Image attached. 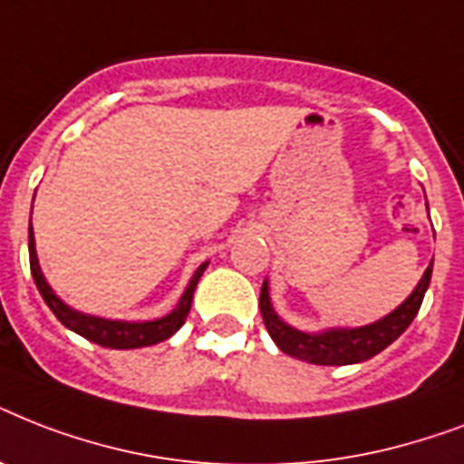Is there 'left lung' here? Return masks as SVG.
<instances>
[{"instance_id":"8db88e82","label":"left lung","mask_w":464,"mask_h":464,"mask_svg":"<svg viewBox=\"0 0 464 464\" xmlns=\"http://www.w3.org/2000/svg\"><path fill=\"white\" fill-rule=\"evenodd\" d=\"M433 262L417 284V289L411 291V296L404 301L397 310L390 315L366 327H356V330H330L323 334H305L301 330H294L286 323L279 320L272 304H269V289L267 282L262 284L260 291V313L262 323L267 327L269 337L275 339V344L289 356H296L308 363L317 366H349V363H361V361L373 359L375 353H381L385 346H390L407 327L411 320L417 317L424 294L431 282Z\"/></svg>"}]
</instances>
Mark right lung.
I'll return each instance as SVG.
<instances>
[{
  "mask_svg": "<svg viewBox=\"0 0 464 464\" xmlns=\"http://www.w3.org/2000/svg\"><path fill=\"white\" fill-rule=\"evenodd\" d=\"M28 255H31V275L33 282L38 286L40 296L50 305V310L54 313V317L60 320L64 327L74 330L76 334H82L89 342H96L101 346H108V349H140V346H151L159 344L163 339H168L170 334L180 330L182 323L188 320L189 305H192V294H195V286L202 276L207 262L202 267L197 269L195 276L189 279L188 289L182 294L180 304L175 305L173 313H168L166 317L160 320H151V323H120V320H103V317L83 315V313H76L69 305H64L60 298L54 296L53 289L47 286L45 276L40 272L38 255H35V240H33V228L28 226Z\"/></svg>",
  "mask_w": 464,
  "mask_h": 464,
  "instance_id": "obj_1",
  "label": "right lung"
}]
</instances>
